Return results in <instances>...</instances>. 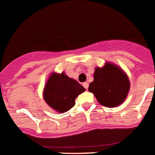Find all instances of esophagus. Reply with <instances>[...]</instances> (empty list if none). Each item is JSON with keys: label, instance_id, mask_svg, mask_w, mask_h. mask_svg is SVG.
<instances>
[{"label": "esophagus", "instance_id": "esophagus-1", "mask_svg": "<svg viewBox=\"0 0 155 155\" xmlns=\"http://www.w3.org/2000/svg\"><path fill=\"white\" fill-rule=\"evenodd\" d=\"M82 85H83V86H84V87H85V89H88V87H89V83H88V82H84V83H83V84H82Z\"/></svg>", "mask_w": 155, "mask_h": 155}]
</instances>
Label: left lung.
<instances>
[{
	"instance_id": "1",
	"label": "left lung",
	"mask_w": 155,
	"mask_h": 155,
	"mask_svg": "<svg viewBox=\"0 0 155 155\" xmlns=\"http://www.w3.org/2000/svg\"><path fill=\"white\" fill-rule=\"evenodd\" d=\"M93 77L89 91L94 94L101 105L115 108L124 101L130 89V82L120 67L106 62L101 68L95 69Z\"/></svg>"
}]
</instances>
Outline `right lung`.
I'll list each match as a JSON object with an SVG mask.
<instances>
[{
	"label": "right lung",
	"mask_w": 155,
	"mask_h": 155,
	"mask_svg": "<svg viewBox=\"0 0 155 155\" xmlns=\"http://www.w3.org/2000/svg\"><path fill=\"white\" fill-rule=\"evenodd\" d=\"M85 90L82 85L65 73H52L44 87L43 98L51 108L62 113L73 108L75 99Z\"/></svg>",
	"instance_id": "obj_1"
}]
</instances>
